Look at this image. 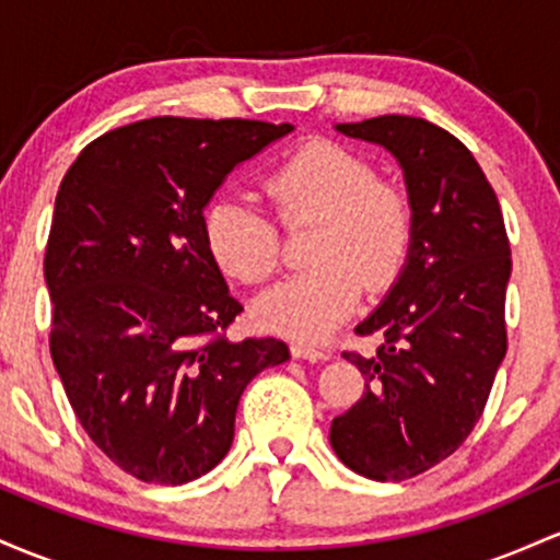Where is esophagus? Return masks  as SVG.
<instances>
[{"label":"esophagus","mask_w":560,"mask_h":560,"mask_svg":"<svg viewBox=\"0 0 560 560\" xmlns=\"http://www.w3.org/2000/svg\"><path fill=\"white\" fill-rule=\"evenodd\" d=\"M291 354H293V360H304V362H325V360H330L328 351L304 347V343H291Z\"/></svg>","instance_id":"obj_1"}]
</instances>
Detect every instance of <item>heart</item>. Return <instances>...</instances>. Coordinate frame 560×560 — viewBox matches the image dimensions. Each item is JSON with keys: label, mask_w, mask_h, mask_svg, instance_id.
Instances as JSON below:
<instances>
[{"label": "heart", "mask_w": 560, "mask_h": 560, "mask_svg": "<svg viewBox=\"0 0 560 560\" xmlns=\"http://www.w3.org/2000/svg\"><path fill=\"white\" fill-rule=\"evenodd\" d=\"M285 224L319 222L310 259L319 267L278 282L256 299L261 328L317 343L354 314L362 282L383 291L401 272L412 241V209L397 187L375 182V168L328 140L296 150L267 179ZM213 261L243 282L278 269L280 235L272 219L243 198H222L206 213Z\"/></svg>", "instance_id": "b5f03b06"}]
</instances>
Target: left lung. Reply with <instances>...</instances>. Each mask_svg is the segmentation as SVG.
I'll use <instances>...</instances> for the list:
<instances>
[{
	"label": "left lung",
	"instance_id": "8db88e82",
	"mask_svg": "<svg viewBox=\"0 0 560 560\" xmlns=\"http://www.w3.org/2000/svg\"><path fill=\"white\" fill-rule=\"evenodd\" d=\"M392 153L405 174L412 241L388 293L357 325L381 332L373 357L343 354L362 399L332 418L330 444L354 474L401 481L460 447L505 360L511 246L492 185L450 131L412 116L336 124Z\"/></svg>",
	"mask_w": 560,
	"mask_h": 560
}]
</instances>
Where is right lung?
I'll return each instance as SVG.
<instances>
[{"label":"right lung","mask_w":560,"mask_h":560,"mask_svg":"<svg viewBox=\"0 0 560 560\" xmlns=\"http://www.w3.org/2000/svg\"><path fill=\"white\" fill-rule=\"evenodd\" d=\"M291 131L144 118L86 144L60 182L44 254L49 351L79 423L140 481L209 474L248 383L291 357L278 338L224 336L243 306L203 232L232 168Z\"/></svg>","instance_id":"1"}]
</instances>
